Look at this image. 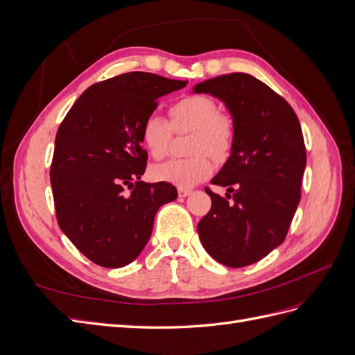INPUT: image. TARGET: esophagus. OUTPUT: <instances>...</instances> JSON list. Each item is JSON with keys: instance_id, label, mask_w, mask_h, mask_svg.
I'll return each instance as SVG.
<instances>
[{"instance_id": "1", "label": "esophagus", "mask_w": 355, "mask_h": 355, "mask_svg": "<svg viewBox=\"0 0 355 355\" xmlns=\"http://www.w3.org/2000/svg\"><path fill=\"white\" fill-rule=\"evenodd\" d=\"M191 192H192V191H191V189H188V188H179V189H178V194H179V197H180V198L188 197V196L191 194Z\"/></svg>"}]
</instances>
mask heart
I'll list each match as a JSON object with an SVG mask.
<instances>
[{
	"instance_id": "1",
	"label": "heart",
	"mask_w": 355,
	"mask_h": 355,
	"mask_svg": "<svg viewBox=\"0 0 355 355\" xmlns=\"http://www.w3.org/2000/svg\"><path fill=\"white\" fill-rule=\"evenodd\" d=\"M170 123L163 116L149 115L141 125V141L153 158L161 159L168 154L171 136L191 132L188 158H173L153 168L157 180L179 188H191L210 176L213 171L209 154L225 158L232 148L234 124L209 96L189 94L171 105Z\"/></svg>"
}]
</instances>
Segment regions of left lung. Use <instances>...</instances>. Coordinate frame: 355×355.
<instances>
[{
    "label": "left lung",
    "mask_w": 355,
    "mask_h": 355,
    "mask_svg": "<svg viewBox=\"0 0 355 355\" xmlns=\"http://www.w3.org/2000/svg\"><path fill=\"white\" fill-rule=\"evenodd\" d=\"M194 93L225 102L234 123L231 155L211 179L230 194L206 188L211 207L197 227L201 244L225 266L252 265L284 241L295 216L306 164L302 128L286 99L249 73L206 80Z\"/></svg>",
    "instance_id": "left-lung-1"
}]
</instances>
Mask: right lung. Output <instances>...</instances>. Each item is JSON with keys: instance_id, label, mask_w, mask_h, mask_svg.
Returning <instances> with one entry per match:
<instances>
[{"instance_id": "1", "label": "right lung", "mask_w": 355, "mask_h": 355, "mask_svg": "<svg viewBox=\"0 0 355 355\" xmlns=\"http://www.w3.org/2000/svg\"><path fill=\"white\" fill-rule=\"evenodd\" d=\"M185 85L149 72L116 75L90 85L59 125L50 166L58 223L96 265L133 262L157 210L178 197L167 182L141 180L148 161L141 125L161 96Z\"/></svg>"}]
</instances>
